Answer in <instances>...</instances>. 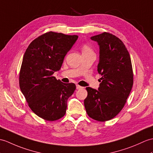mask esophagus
Instances as JSON below:
<instances>
[{"instance_id": "1", "label": "esophagus", "mask_w": 153, "mask_h": 153, "mask_svg": "<svg viewBox=\"0 0 153 153\" xmlns=\"http://www.w3.org/2000/svg\"><path fill=\"white\" fill-rule=\"evenodd\" d=\"M83 88V87L79 86V85H76V88H77V89H80V88Z\"/></svg>"}]
</instances>
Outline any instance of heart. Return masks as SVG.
Segmentation results:
<instances>
[{"label": "heart", "mask_w": 153, "mask_h": 153, "mask_svg": "<svg viewBox=\"0 0 153 153\" xmlns=\"http://www.w3.org/2000/svg\"><path fill=\"white\" fill-rule=\"evenodd\" d=\"M82 51H83V52H84V51H92V50H91V48L89 47V46L85 44V45H83V46Z\"/></svg>", "instance_id": "heart-1"}]
</instances>
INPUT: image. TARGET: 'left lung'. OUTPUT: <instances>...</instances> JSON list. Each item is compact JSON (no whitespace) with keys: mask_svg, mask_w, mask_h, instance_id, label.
Listing matches in <instances>:
<instances>
[{"mask_svg":"<svg viewBox=\"0 0 153 153\" xmlns=\"http://www.w3.org/2000/svg\"><path fill=\"white\" fill-rule=\"evenodd\" d=\"M91 39L100 46L98 72L102 77L98 90L86 88L84 105L91 118L104 122L118 115L126 104L134 82L132 62L126 46L115 35L104 32Z\"/></svg>","mask_w":153,"mask_h":153,"instance_id":"1","label":"left lung"}]
</instances>
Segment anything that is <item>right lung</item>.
Segmentation results:
<instances>
[{
    "label": "right lung",
    "mask_w": 153,
    "mask_h": 153,
    "mask_svg": "<svg viewBox=\"0 0 153 153\" xmlns=\"http://www.w3.org/2000/svg\"><path fill=\"white\" fill-rule=\"evenodd\" d=\"M77 35L48 32L31 42L25 53L19 72V87L30 109L40 118L54 121L65 115L67 101L76 90L53 74L61 68Z\"/></svg>",
    "instance_id": "add662e5"
}]
</instances>
